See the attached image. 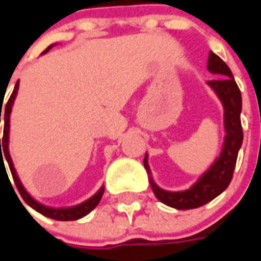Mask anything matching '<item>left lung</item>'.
<instances>
[{"label": "left lung", "instance_id": "1", "mask_svg": "<svg viewBox=\"0 0 261 261\" xmlns=\"http://www.w3.org/2000/svg\"><path fill=\"white\" fill-rule=\"evenodd\" d=\"M207 69L219 77L217 80L208 81V85L218 94V97L223 104V110H225L226 137H225L221 155L215 160L213 167L199 178L196 184L191 187L190 190L180 191V192H169L155 186V182L151 178L150 168L147 164V155H145L143 159V164L149 174V182L157 199L164 204L177 208V210L196 208L217 198L219 194H222L230 184L239 150L243 145L244 134L241 119H240L243 98H241L239 85L234 81V77L231 74L229 66L213 51H210L208 54Z\"/></svg>", "mask_w": 261, "mask_h": 261}]
</instances>
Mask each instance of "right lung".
<instances>
[{
	"mask_svg": "<svg viewBox=\"0 0 261 261\" xmlns=\"http://www.w3.org/2000/svg\"><path fill=\"white\" fill-rule=\"evenodd\" d=\"M51 47L53 46L48 47L44 53H47V51L50 50ZM17 90H18V81L16 83V85H14L13 92H12V94H10L9 100H8L5 108H4V135H2V138H0V151H1L0 161L1 163H4V160L8 161L10 173H12V177H13L14 184H16V187H17L18 192H20V195H21V198L24 199V202H25L30 207H32L34 210H36L38 213H40V214L46 215V217H48V218L57 219V221H75V219L83 218V217H85L87 214H89L90 211L93 210L94 207L98 204V202L101 200L102 194H104V187H101V188L98 190L97 194H94L92 198L88 199L87 202L81 203V204H79V206L70 207V208H50V207L43 206V204L36 202L35 199L31 198L30 195H28V192L24 190L21 181L18 180L16 171H14L13 163H12V159H10L9 151H8V141H9V116H10V111H12V106H13L14 98H16V94H17ZM0 112H2V108ZM0 123H1V114H0ZM1 144L3 145L2 147L1 146ZM4 167H5V164H4ZM22 206H24V204H22Z\"/></svg>",
	"mask_w": 261,
	"mask_h": 261,
	"instance_id": "obj_1",
	"label": "right lung"
}]
</instances>
